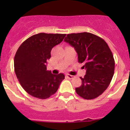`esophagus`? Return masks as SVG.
<instances>
[{"label":"esophagus","mask_w":130,"mask_h":130,"mask_svg":"<svg viewBox=\"0 0 130 130\" xmlns=\"http://www.w3.org/2000/svg\"><path fill=\"white\" fill-rule=\"evenodd\" d=\"M66 77H67L68 78V79H73V78H74V76L70 75V74H68V75H66Z\"/></svg>","instance_id":"1"}]
</instances>
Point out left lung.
<instances>
[{
    "label": "left lung",
    "instance_id": "8db88e82",
    "mask_svg": "<svg viewBox=\"0 0 130 130\" xmlns=\"http://www.w3.org/2000/svg\"><path fill=\"white\" fill-rule=\"evenodd\" d=\"M64 41L75 48L78 62L84 64L86 75L75 88L79 96L92 100L100 96L109 85L115 71V60L104 39L89 32L67 34Z\"/></svg>",
    "mask_w": 130,
    "mask_h": 130
}]
</instances>
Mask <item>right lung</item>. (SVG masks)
Here are the masks:
<instances>
[{
  "label": "right lung",
  "instance_id": "right-lung-1",
  "mask_svg": "<svg viewBox=\"0 0 130 130\" xmlns=\"http://www.w3.org/2000/svg\"><path fill=\"white\" fill-rule=\"evenodd\" d=\"M65 34L39 33L19 46L14 57V71L26 92L39 99H47L58 90L64 75L52 74L47 70L51 49L62 42Z\"/></svg>",
  "mask_w": 130,
  "mask_h": 130
}]
</instances>
